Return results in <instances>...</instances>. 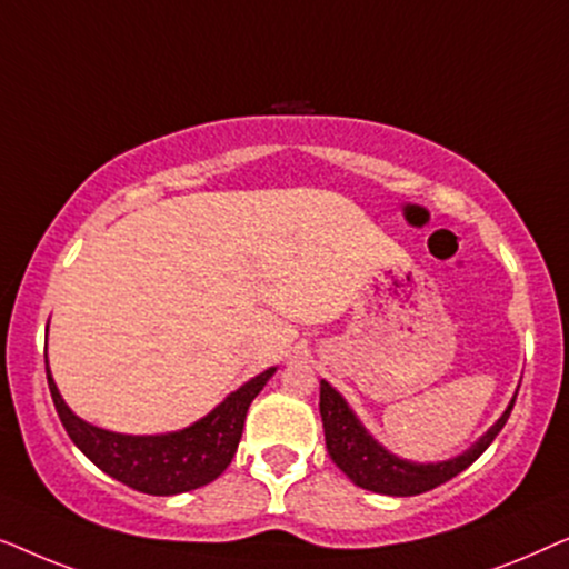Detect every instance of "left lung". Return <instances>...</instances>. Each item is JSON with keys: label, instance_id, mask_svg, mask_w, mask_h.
Listing matches in <instances>:
<instances>
[{"label": "left lung", "instance_id": "left-lung-1", "mask_svg": "<svg viewBox=\"0 0 569 569\" xmlns=\"http://www.w3.org/2000/svg\"><path fill=\"white\" fill-rule=\"evenodd\" d=\"M512 403H516V396H512L508 409L502 411V417L497 419L469 450L438 463H415L407 461V458L388 453V450L365 430L360 419L355 417V411L349 409L345 396H341L337 388L326 383V380H321V403H318V407H321L326 448H329L331 461L337 463L357 487L370 489V492L378 495L411 497L430 492V489L446 485L448 479H453L463 469H469V466L489 448V442L500 435L512 411Z\"/></svg>", "mask_w": 569, "mask_h": 569}]
</instances>
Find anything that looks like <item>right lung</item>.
Instances as JSON below:
<instances>
[{
	"mask_svg": "<svg viewBox=\"0 0 569 569\" xmlns=\"http://www.w3.org/2000/svg\"><path fill=\"white\" fill-rule=\"evenodd\" d=\"M49 331V329H46ZM269 368L232 391L228 399L201 417L199 422L166 435H121L84 422L61 399L53 383L49 360L46 378L57 415L77 448L121 485L144 495H181L214 481L236 456L251 401L274 376Z\"/></svg>",
	"mask_w": 569,
	"mask_h": 569,
	"instance_id": "add662e5",
	"label": "right lung"
}]
</instances>
